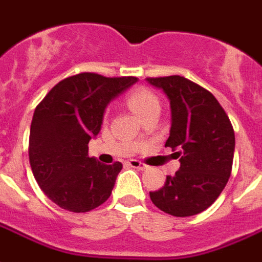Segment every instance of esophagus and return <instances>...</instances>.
Returning a JSON list of instances; mask_svg holds the SVG:
<instances>
[{"instance_id":"obj_1","label":"esophagus","mask_w":262,"mask_h":262,"mask_svg":"<svg viewBox=\"0 0 262 262\" xmlns=\"http://www.w3.org/2000/svg\"><path fill=\"white\" fill-rule=\"evenodd\" d=\"M128 164L133 168H138V170H147V166L145 164V163H142V161L137 160V159H131V160H128Z\"/></svg>"}]
</instances>
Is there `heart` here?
Masks as SVG:
<instances>
[{
    "mask_svg": "<svg viewBox=\"0 0 262 262\" xmlns=\"http://www.w3.org/2000/svg\"><path fill=\"white\" fill-rule=\"evenodd\" d=\"M127 102L131 110L141 119L153 110H160V102L157 99V96L146 88L134 90L127 98Z\"/></svg>",
    "mask_w": 262,
    "mask_h": 262,
    "instance_id": "heart-1",
    "label": "heart"
}]
</instances>
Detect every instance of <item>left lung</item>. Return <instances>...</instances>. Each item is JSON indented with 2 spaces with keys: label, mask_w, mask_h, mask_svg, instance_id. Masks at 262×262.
<instances>
[{
  "label": "left lung",
  "mask_w": 262,
  "mask_h": 262,
  "mask_svg": "<svg viewBox=\"0 0 262 262\" xmlns=\"http://www.w3.org/2000/svg\"><path fill=\"white\" fill-rule=\"evenodd\" d=\"M161 88L171 106V129L166 146L181 167L168 176L150 200L174 217H190L217 200L231 177L235 131L215 96L182 76L147 77Z\"/></svg>",
  "instance_id": "1"
}]
</instances>
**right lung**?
<instances>
[{
    "mask_svg": "<svg viewBox=\"0 0 262 262\" xmlns=\"http://www.w3.org/2000/svg\"><path fill=\"white\" fill-rule=\"evenodd\" d=\"M138 78L78 73L59 81L37 105L29 138V160L41 190L59 207L86 213L109 199L123 164L88 156L113 98Z\"/></svg>",
    "mask_w": 262,
    "mask_h": 262,
    "instance_id": "add662e5",
    "label": "right lung"
}]
</instances>
